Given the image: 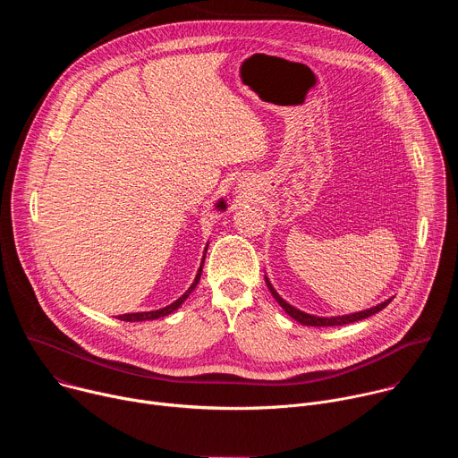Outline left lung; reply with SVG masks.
<instances>
[{"label": "left lung", "mask_w": 458, "mask_h": 458, "mask_svg": "<svg viewBox=\"0 0 458 458\" xmlns=\"http://www.w3.org/2000/svg\"><path fill=\"white\" fill-rule=\"evenodd\" d=\"M267 279V284H268V290L272 292V295L276 297V301L281 304V308L292 317V318H295L297 322H301V324H304V326H343V324H350V322H357V320H362V318H368V317H371V315H375L377 311H380V310H384L389 302H391V299H386L384 302H380V304H377V306H373V308H368V310H362V311H355V313H348V315H337V317H318V315H310V313H306V311H301V310H297L295 306H292V304H288L277 292H276V288L272 286V283L268 281V277H265Z\"/></svg>", "instance_id": "8db88e82"}]
</instances>
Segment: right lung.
<instances>
[{"mask_svg": "<svg viewBox=\"0 0 458 458\" xmlns=\"http://www.w3.org/2000/svg\"><path fill=\"white\" fill-rule=\"evenodd\" d=\"M216 208L219 210V212H225L226 210V201L225 199H219L217 203H216ZM207 250H208V244H207V248H205V253H203V260H201V267H199V270H198V276H195V279H193V283H191V286L177 299V301H174L172 304H168V306H165V308H159V310H152V311H138V313H124V315H117V318L119 320H126V322H138V320H154V318H159V317H165V315H170L172 311H175L184 301H186V297L193 292V288L198 286V283H199V279H201V274H203V263H205V257H207Z\"/></svg>", "mask_w": 458, "mask_h": 458, "instance_id": "right-lung-1", "label": "right lung"}]
</instances>
